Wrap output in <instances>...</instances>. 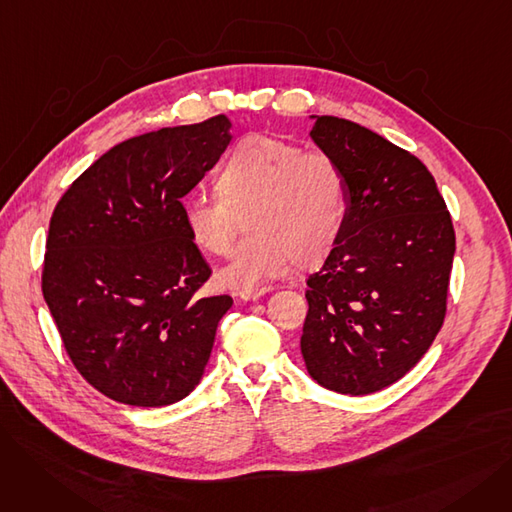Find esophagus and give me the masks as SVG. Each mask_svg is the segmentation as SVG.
<instances>
[{
  "mask_svg": "<svg viewBox=\"0 0 512 512\" xmlns=\"http://www.w3.org/2000/svg\"><path fill=\"white\" fill-rule=\"evenodd\" d=\"M270 292H272V288H257V290H240V292H238V297H240L242 301H257V299L265 297V294H270Z\"/></svg>",
  "mask_w": 512,
  "mask_h": 512,
  "instance_id": "obj_1",
  "label": "esophagus"
}]
</instances>
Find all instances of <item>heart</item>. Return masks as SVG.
<instances>
[{"label":"heart","instance_id":"1","mask_svg":"<svg viewBox=\"0 0 512 512\" xmlns=\"http://www.w3.org/2000/svg\"><path fill=\"white\" fill-rule=\"evenodd\" d=\"M180 211L188 238L211 255L228 253L240 215L249 213L253 236L232 251L218 282L257 290L334 247L346 218V180L328 153L251 137L215 174V193L188 195Z\"/></svg>","mask_w":512,"mask_h":512}]
</instances>
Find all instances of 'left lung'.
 <instances>
[{
    "mask_svg": "<svg viewBox=\"0 0 512 512\" xmlns=\"http://www.w3.org/2000/svg\"><path fill=\"white\" fill-rule=\"evenodd\" d=\"M313 143L346 180V218L309 276L301 353L328 390L363 396L409 373L446 315L454 228L434 176L409 151L334 116Z\"/></svg>",
    "mask_w": 512,
    "mask_h": 512,
    "instance_id": "8db88e82",
    "label": "left lung"
}]
</instances>
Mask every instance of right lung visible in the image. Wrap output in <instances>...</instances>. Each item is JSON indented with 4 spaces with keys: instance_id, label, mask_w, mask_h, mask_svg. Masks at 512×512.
I'll return each mask as SVG.
<instances>
[{
    "instance_id": "add662e5",
    "label": "right lung",
    "mask_w": 512,
    "mask_h": 512,
    "mask_svg": "<svg viewBox=\"0 0 512 512\" xmlns=\"http://www.w3.org/2000/svg\"><path fill=\"white\" fill-rule=\"evenodd\" d=\"M230 120L132 137L80 174L53 209L43 297L78 373L130 407L191 394L228 294L197 297L211 270L182 224L180 199L218 164Z\"/></svg>"
}]
</instances>
